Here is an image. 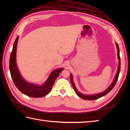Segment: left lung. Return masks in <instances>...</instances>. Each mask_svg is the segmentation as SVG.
<instances>
[{
  "label": "left lung",
  "mask_w": 130,
  "mask_h": 130,
  "mask_svg": "<svg viewBox=\"0 0 130 130\" xmlns=\"http://www.w3.org/2000/svg\"><path fill=\"white\" fill-rule=\"evenodd\" d=\"M116 45L117 48V57L118 59V69H117V72L116 74L115 79L113 80V81L111 83V84L109 85V87L107 88V89L104 90V92L99 93L98 94H93V95H89V94H84L80 92H79V91L77 90L76 88L75 87V83H74V80H73V77L72 74H70V82L73 85V87L74 88V90L75 91V92L76 93V94L78 95V96H79L80 97L82 98V99H85V100H95V99H98L99 98L102 97V96H103L104 95H106L107 93H108L110 91H111L113 88L115 87V84H116L117 81L118 80V76H119V74H120V69H121V59H120V49H119V46H118V43H116Z\"/></svg>",
  "instance_id": "1"
}]
</instances>
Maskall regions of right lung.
<instances>
[{"mask_svg": "<svg viewBox=\"0 0 130 130\" xmlns=\"http://www.w3.org/2000/svg\"><path fill=\"white\" fill-rule=\"evenodd\" d=\"M19 36L13 44L9 60V70L13 81L16 87L24 94L34 98H41L47 94L51 90L55 80L63 70V68L53 70L42 85L31 83L25 80L22 76L16 62V52Z\"/></svg>", "mask_w": 130, "mask_h": 130, "instance_id": "add662e5", "label": "right lung"}]
</instances>
